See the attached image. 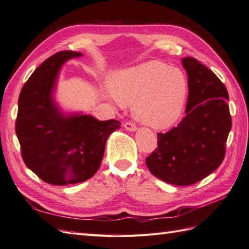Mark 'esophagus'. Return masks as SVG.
I'll return each mask as SVG.
<instances>
[{"label":"esophagus","mask_w":249,"mask_h":249,"mask_svg":"<svg viewBox=\"0 0 249 249\" xmlns=\"http://www.w3.org/2000/svg\"><path fill=\"white\" fill-rule=\"evenodd\" d=\"M124 127H125V129L128 130V131H135L137 129V126L133 124L132 122H130V121H128V122H126L124 124Z\"/></svg>","instance_id":"34e87169"}]
</instances>
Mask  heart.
I'll use <instances>...</instances> for the list:
<instances>
[{
  "label": "heart",
  "mask_w": 249,
  "mask_h": 249,
  "mask_svg": "<svg viewBox=\"0 0 249 249\" xmlns=\"http://www.w3.org/2000/svg\"><path fill=\"white\" fill-rule=\"evenodd\" d=\"M111 89L117 103L133 104L135 117L156 129L178 122L188 94L185 74L160 61L146 62L116 74Z\"/></svg>",
  "instance_id": "1"
}]
</instances>
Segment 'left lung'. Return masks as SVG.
I'll return each instance as SVG.
<instances>
[{
    "mask_svg": "<svg viewBox=\"0 0 249 249\" xmlns=\"http://www.w3.org/2000/svg\"><path fill=\"white\" fill-rule=\"evenodd\" d=\"M188 75L186 116L177 127L158 133V147L146 158L150 173L173 185L187 186L218 168L231 129L225 85L191 56L182 60Z\"/></svg>",
    "mask_w": 249,
    "mask_h": 249,
    "instance_id": "obj_1",
    "label": "left lung"
}]
</instances>
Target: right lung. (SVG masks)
Returning a JSON list of instances; mask_svg holds the SVG:
<instances>
[{
  "instance_id": "add662e5",
  "label": "right lung",
  "mask_w": 249,
  "mask_h": 249,
  "mask_svg": "<svg viewBox=\"0 0 249 249\" xmlns=\"http://www.w3.org/2000/svg\"><path fill=\"white\" fill-rule=\"evenodd\" d=\"M81 53L63 50L44 61L25 83L18 97L16 133L26 166L52 185L84 182L97 173L107 138L119 129L117 120L91 116L64 117L53 100L62 64Z\"/></svg>"
}]
</instances>
